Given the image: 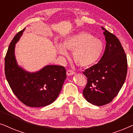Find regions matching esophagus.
<instances>
[{"label": "esophagus", "instance_id": "34e87169", "mask_svg": "<svg viewBox=\"0 0 133 133\" xmlns=\"http://www.w3.org/2000/svg\"><path fill=\"white\" fill-rule=\"evenodd\" d=\"M75 74L74 71H72L71 70H68L66 72V74L68 76H71V75H73V74Z\"/></svg>", "mask_w": 133, "mask_h": 133}]
</instances>
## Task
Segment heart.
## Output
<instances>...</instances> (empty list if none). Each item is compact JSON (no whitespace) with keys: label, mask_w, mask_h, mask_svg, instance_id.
<instances>
[{"label":"heart","mask_w":133,"mask_h":133,"mask_svg":"<svg viewBox=\"0 0 133 133\" xmlns=\"http://www.w3.org/2000/svg\"><path fill=\"white\" fill-rule=\"evenodd\" d=\"M56 50L62 57H68L66 50L72 52V58L77 66L88 67L101 58L104 45L101 39L88 32H81L65 38L62 45L57 44Z\"/></svg>","instance_id":"obj_1"}]
</instances>
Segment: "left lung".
<instances>
[{"instance_id": "obj_1", "label": "left lung", "mask_w": 133, "mask_h": 133, "mask_svg": "<svg viewBox=\"0 0 133 133\" xmlns=\"http://www.w3.org/2000/svg\"><path fill=\"white\" fill-rule=\"evenodd\" d=\"M106 40L102 57L97 64L83 74L87 84L83 95L88 102L97 106L108 104L117 95L125 82L127 74V59L119 40L102 26Z\"/></svg>"}]
</instances>
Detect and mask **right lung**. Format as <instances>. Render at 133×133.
Here are the masks:
<instances>
[{
  "instance_id": "1",
  "label": "right lung",
  "mask_w": 133,
  "mask_h": 133,
  "mask_svg": "<svg viewBox=\"0 0 133 133\" xmlns=\"http://www.w3.org/2000/svg\"><path fill=\"white\" fill-rule=\"evenodd\" d=\"M24 28L11 42L5 58V73L11 89L20 101L31 107H42L57 99L66 78L62 66L46 65L35 72L25 71L18 65L15 57V45Z\"/></svg>"
}]
</instances>
